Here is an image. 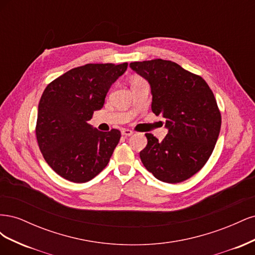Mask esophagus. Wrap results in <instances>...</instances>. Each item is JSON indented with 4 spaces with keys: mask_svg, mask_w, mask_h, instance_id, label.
I'll return each instance as SVG.
<instances>
[{
    "mask_svg": "<svg viewBox=\"0 0 255 255\" xmlns=\"http://www.w3.org/2000/svg\"><path fill=\"white\" fill-rule=\"evenodd\" d=\"M121 134L123 136H130V135H133V130L129 129V128H122Z\"/></svg>",
    "mask_w": 255,
    "mask_h": 255,
    "instance_id": "obj_1",
    "label": "esophagus"
}]
</instances>
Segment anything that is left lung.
Masks as SVG:
<instances>
[{"instance_id": "8db88e82", "label": "left lung", "mask_w": 255, "mask_h": 255, "mask_svg": "<svg viewBox=\"0 0 255 255\" xmlns=\"http://www.w3.org/2000/svg\"><path fill=\"white\" fill-rule=\"evenodd\" d=\"M129 67L150 83L152 112L165 118L169 129L161 141L145 134L142 164L159 181H186L206 164L220 133L221 114L213 91L201 76L171 60L134 61Z\"/></svg>"}]
</instances>
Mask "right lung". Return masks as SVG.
<instances>
[{
	"mask_svg": "<svg viewBox=\"0 0 255 255\" xmlns=\"http://www.w3.org/2000/svg\"><path fill=\"white\" fill-rule=\"evenodd\" d=\"M127 68L128 63L87 64L45 87L38 105L36 138L45 161L64 179L88 182L109 164L120 130L101 132L87 121L102 109L107 91Z\"/></svg>",
	"mask_w": 255,
	"mask_h": 255,
	"instance_id": "1",
	"label": "right lung"
}]
</instances>
